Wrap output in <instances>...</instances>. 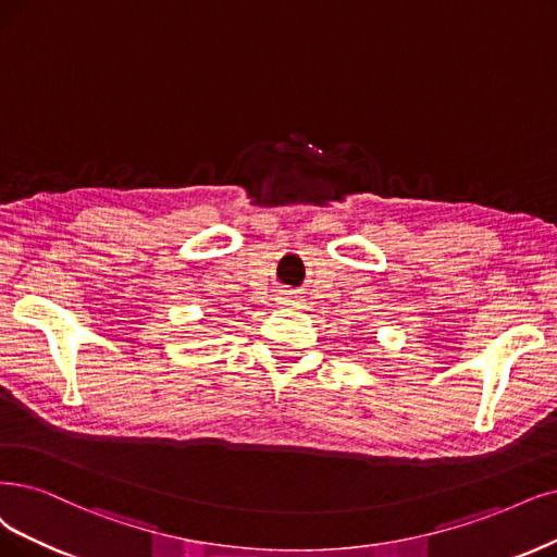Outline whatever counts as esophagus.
<instances>
[{
  "label": "esophagus",
  "instance_id": "obj_1",
  "mask_svg": "<svg viewBox=\"0 0 557 557\" xmlns=\"http://www.w3.org/2000/svg\"><path fill=\"white\" fill-rule=\"evenodd\" d=\"M282 300H284V305H294V298H289V296L282 298Z\"/></svg>",
  "mask_w": 557,
  "mask_h": 557
}]
</instances>
